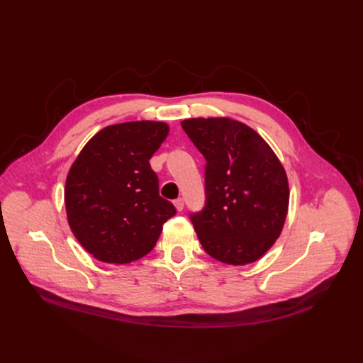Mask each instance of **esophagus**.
Returning a JSON list of instances; mask_svg holds the SVG:
<instances>
[{"label":"esophagus","mask_w":363,"mask_h":363,"mask_svg":"<svg viewBox=\"0 0 363 363\" xmlns=\"http://www.w3.org/2000/svg\"><path fill=\"white\" fill-rule=\"evenodd\" d=\"M174 204H175L178 212H182V208H184V200H182V199H177V200L174 201Z\"/></svg>","instance_id":"esophagus-1"}]
</instances>
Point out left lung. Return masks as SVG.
<instances>
[{"label": "left lung", "instance_id": "1", "mask_svg": "<svg viewBox=\"0 0 363 363\" xmlns=\"http://www.w3.org/2000/svg\"><path fill=\"white\" fill-rule=\"evenodd\" d=\"M206 159V206L191 222L208 256L241 266L259 260L289 212L285 169L259 133L230 118L181 122Z\"/></svg>", "mask_w": 363, "mask_h": 363}]
</instances>
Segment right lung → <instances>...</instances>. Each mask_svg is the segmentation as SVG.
Instances as JSON below:
<instances>
[{
	"instance_id": "1",
	"label": "right lung",
	"mask_w": 363,
	"mask_h": 363,
	"mask_svg": "<svg viewBox=\"0 0 363 363\" xmlns=\"http://www.w3.org/2000/svg\"><path fill=\"white\" fill-rule=\"evenodd\" d=\"M169 125L137 121L110 125L85 144L65 186L67 222L84 249L104 263L125 264L148 255L163 223L177 213L159 194L150 159Z\"/></svg>"
}]
</instances>
